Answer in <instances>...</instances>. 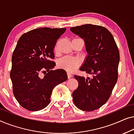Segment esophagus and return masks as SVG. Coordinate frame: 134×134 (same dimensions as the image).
<instances>
[{
	"label": "esophagus",
	"instance_id": "obj_1",
	"mask_svg": "<svg viewBox=\"0 0 134 134\" xmlns=\"http://www.w3.org/2000/svg\"><path fill=\"white\" fill-rule=\"evenodd\" d=\"M67 76H68V79L71 78V77H72V75H71V74H70L69 72H67Z\"/></svg>",
	"mask_w": 134,
	"mask_h": 134
}]
</instances>
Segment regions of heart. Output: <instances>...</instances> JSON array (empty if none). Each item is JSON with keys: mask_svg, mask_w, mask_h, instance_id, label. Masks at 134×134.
Here are the masks:
<instances>
[{"mask_svg": "<svg viewBox=\"0 0 134 134\" xmlns=\"http://www.w3.org/2000/svg\"><path fill=\"white\" fill-rule=\"evenodd\" d=\"M80 64V60L78 58H72L70 57H65L58 62V66L68 72H72L79 66Z\"/></svg>", "mask_w": 134, "mask_h": 134, "instance_id": "heart-1", "label": "heart"}]
</instances>
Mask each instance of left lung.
Listing matches in <instances>:
<instances>
[{"mask_svg": "<svg viewBox=\"0 0 134 134\" xmlns=\"http://www.w3.org/2000/svg\"><path fill=\"white\" fill-rule=\"evenodd\" d=\"M70 30L84 40L88 53L80 70L92 76H74L79 85L72 93L73 102L83 111L95 110L107 101L118 80V47L111 33L102 26L85 24Z\"/></svg>", "mask_w": 134, "mask_h": 134, "instance_id": "1", "label": "left lung"}]
</instances>
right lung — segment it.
<instances>
[{"instance_id": "right-lung-1", "label": "right lung", "mask_w": 134, "mask_h": 134, "mask_svg": "<svg viewBox=\"0 0 134 134\" xmlns=\"http://www.w3.org/2000/svg\"><path fill=\"white\" fill-rule=\"evenodd\" d=\"M66 30L38 28L25 33L18 40L13 53L10 78L16 99L28 110L47 107L54 88L67 80L64 69L52 70L55 63L51 60L57 41ZM46 71L42 78L41 73Z\"/></svg>"}]
</instances>
